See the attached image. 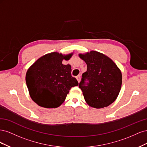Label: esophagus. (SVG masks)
I'll list each match as a JSON object with an SVG mask.
<instances>
[{
    "mask_svg": "<svg viewBox=\"0 0 147 147\" xmlns=\"http://www.w3.org/2000/svg\"><path fill=\"white\" fill-rule=\"evenodd\" d=\"M76 78H77V81L78 82V83L80 82V79H81V76H80V75H78V76Z\"/></svg>",
    "mask_w": 147,
    "mask_h": 147,
    "instance_id": "34e87169",
    "label": "esophagus"
}]
</instances>
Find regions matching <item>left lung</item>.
<instances>
[{"mask_svg": "<svg viewBox=\"0 0 147 147\" xmlns=\"http://www.w3.org/2000/svg\"><path fill=\"white\" fill-rule=\"evenodd\" d=\"M87 64L79 83L86 103L92 107L104 108L115 100L121 90L122 75L109 57L95 51L79 55Z\"/></svg>", "mask_w": 147, "mask_h": 147, "instance_id": "left-lung-1", "label": "left lung"}]
</instances>
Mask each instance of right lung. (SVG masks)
<instances>
[{"mask_svg":"<svg viewBox=\"0 0 147 147\" xmlns=\"http://www.w3.org/2000/svg\"><path fill=\"white\" fill-rule=\"evenodd\" d=\"M72 55L49 53L40 57L28 69L26 84L30 97L37 105L49 109L58 107L70 88L78 85L77 79L71 74L70 65L62 63L64 59L69 60Z\"/></svg>","mask_w":147,"mask_h":147,"instance_id":"add662e5","label":"right lung"}]
</instances>
